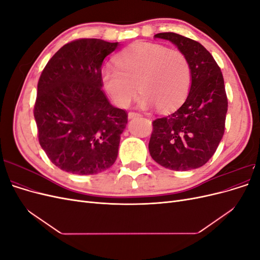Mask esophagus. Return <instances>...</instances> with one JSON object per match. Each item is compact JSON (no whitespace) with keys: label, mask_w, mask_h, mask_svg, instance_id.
I'll return each mask as SVG.
<instances>
[{"label":"esophagus","mask_w":260,"mask_h":260,"mask_svg":"<svg viewBox=\"0 0 260 260\" xmlns=\"http://www.w3.org/2000/svg\"><path fill=\"white\" fill-rule=\"evenodd\" d=\"M139 116H141L139 113H135V112H130L129 114H128V118L129 119H132V118H135V117H139Z\"/></svg>","instance_id":"34e87169"}]
</instances>
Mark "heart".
Instances as JSON below:
<instances>
[{"mask_svg":"<svg viewBox=\"0 0 260 260\" xmlns=\"http://www.w3.org/2000/svg\"><path fill=\"white\" fill-rule=\"evenodd\" d=\"M116 64L102 70V81L119 107H128L140 90L141 107L169 112L182 103L190 89L191 66L179 50L137 42L118 55Z\"/></svg>","mask_w":260,"mask_h":260,"instance_id":"heart-1","label":"heart"}]
</instances>
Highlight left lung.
Segmentation results:
<instances>
[{
	"label": "left lung",
	"instance_id": "left-lung-1",
	"mask_svg": "<svg viewBox=\"0 0 260 260\" xmlns=\"http://www.w3.org/2000/svg\"><path fill=\"white\" fill-rule=\"evenodd\" d=\"M154 38L174 43L191 66V88L178 111L153 121L148 149L160 166L185 171L205 165L224 133L228 99L221 70L211 54L192 39L175 32Z\"/></svg>",
	"mask_w": 260,
	"mask_h": 260
}]
</instances>
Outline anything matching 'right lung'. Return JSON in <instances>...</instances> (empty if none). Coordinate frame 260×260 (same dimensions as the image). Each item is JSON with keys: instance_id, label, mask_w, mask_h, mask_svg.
<instances>
[{"instance_id": "1", "label": "right lung", "mask_w": 260, "mask_h": 260, "mask_svg": "<svg viewBox=\"0 0 260 260\" xmlns=\"http://www.w3.org/2000/svg\"><path fill=\"white\" fill-rule=\"evenodd\" d=\"M119 43L79 39L65 44L44 67L34 109L39 143L50 160L74 175L112 167L128 114L102 90V64Z\"/></svg>"}]
</instances>
